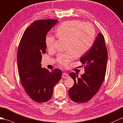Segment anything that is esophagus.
I'll list each match as a JSON object with an SVG mask.
<instances>
[{"instance_id": "1", "label": "esophagus", "mask_w": 123, "mask_h": 123, "mask_svg": "<svg viewBox=\"0 0 123 123\" xmlns=\"http://www.w3.org/2000/svg\"><path fill=\"white\" fill-rule=\"evenodd\" d=\"M68 77V74L66 73H63L62 74V78H66Z\"/></svg>"}]
</instances>
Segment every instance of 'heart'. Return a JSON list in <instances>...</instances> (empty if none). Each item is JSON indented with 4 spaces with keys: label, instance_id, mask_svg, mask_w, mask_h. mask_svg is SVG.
<instances>
[{
    "label": "heart",
    "instance_id": "1",
    "mask_svg": "<svg viewBox=\"0 0 123 123\" xmlns=\"http://www.w3.org/2000/svg\"><path fill=\"white\" fill-rule=\"evenodd\" d=\"M59 38L67 39L66 49L67 52L60 53L57 61L62 66L67 67L73 61L75 55L81 56L87 52L94 43L95 31L92 24L80 20L66 21L61 24L56 29ZM56 42L55 36L48 34L45 39L47 49H54Z\"/></svg>",
    "mask_w": 123,
    "mask_h": 123
}]
</instances>
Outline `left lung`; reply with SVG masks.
Segmentation results:
<instances>
[{
    "label": "left lung",
    "mask_w": 123,
    "mask_h": 123,
    "mask_svg": "<svg viewBox=\"0 0 123 123\" xmlns=\"http://www.w3.org/2000/svg\"><path fill=\"white\" fill-rule=\"evenodd\" d=\"M80 61L85 65V73L80 78L74 73L69 74L74 85L69 90L68 94L74 102L85 103L97 94L105 76L107 50L102 34H98L93 45L81 57Z\"/></svg>",
    "instance_id": "1"
}]
</instances>
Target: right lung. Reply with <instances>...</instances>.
Here are the masks:
<instances>
[{
  "mask_svg": "<svg viewBox=\"0 0 123 123\" xmlns=\"http://www.w3.org/2000/svg\"><path fill=\"white\" fill-rule=\"evenodd\" d=\"M57 20H38L27 28L21 39L17 52V64L20 79L25 90L37 103L49 101L53 88L61 80L59 69L49 71L42 68L43 54L46 52L45 39Z\"/></svg>",
  "mask_w": 123,
  "mask_h": 123,
  "instance_id": "obj_1",
  "label": "right lung"
}]
</instances>
